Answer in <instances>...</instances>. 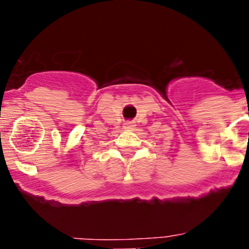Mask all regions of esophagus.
<instances>
[{"label": "esophagus", "instance_id": "1", "mask_svg": "<svg viewBox=\"0 0 249 249\" xmlns=\"http://www.w3.org/2000/svg\"><path fill=\"white\" fill-rule=\"evenodd\" d=\"M134 126H135V125L132 124L131 122H127L126 124H125V129H127V130H131V129H134Z\"/></svg>", "mask_w": 249, "mask_h": 249}]
</instances>
